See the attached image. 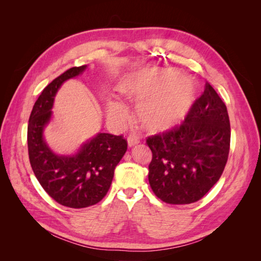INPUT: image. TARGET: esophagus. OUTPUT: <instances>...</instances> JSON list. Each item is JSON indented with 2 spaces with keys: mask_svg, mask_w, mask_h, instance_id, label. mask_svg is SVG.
I'll return each mask as SVG.
<instances>
[{
  "mask_svg": "<svg viewBox=\"0 0 261 261\" xmlns=\"http://www.w3.org/2000/svg\"><path fill=\"white\" fill-rule=\"evenodd\" d=\"M137 144H139V138L137 136H129L127 138V145L129 148L136 146Z\"/></svg>",
  "mask_w": 261,
  "mask_h": 261,
  "instance_id": "1",
  "label": "esophagus"
}]
</instances>
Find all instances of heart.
<instances>
[{
  "label": "heart",
  "mask_w": 261,
  "mask_h": 261,
  "mask_svg": "<svg viewBox=\"0 0 261 261\" xmlns=\"http://www.w3.org/2000/svg\"><path fill=\"white\" fill-rule=\"evenodd\" d=\"M118 90L130 101H138L136 117L141 127L150 133H162L175 127L191 113L198 88L192 77L178 75L171 68H147L126 77ZM107 113L112 122L123 125L128 118L126 107L110 101Z\"/></svg>",
  "instance_id": "b5f03b06"
}]
</instances>
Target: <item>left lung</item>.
Returning <instances> with one entry per match:
<instances>
[{
	"instance_id": "8db88e82",
	"label": "left lung",
	"mask_w": 261,
	"mask_h": 261,
	"mask_svg": "<svg viewBox=\"0 0 261 261\" xmlns=\"http://www.w3.org/2000/svg\"><path fill=\"white\" fill-rule=\"evenodd\" d=\"M230 140L226 107L207 83L179 128L147 139L152 151L148 179L155 196L172 204L202 198L222 175Z\"/></svg>"
}]
</instances>
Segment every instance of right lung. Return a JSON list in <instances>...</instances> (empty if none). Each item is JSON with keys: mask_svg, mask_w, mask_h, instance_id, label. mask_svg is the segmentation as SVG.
Wrapping results in <instances>:
<instances>
[{"mask_svg": "<svg viewBox=\"0 0 261 261\" xmlns=\"http://www.w3.org/2000/svg\"><path fill=\"white\" fill-rule=\"evenodd\" d=\"M87 65L72 67L50 83L39 96L28 124V152L31 168L50 197L69 208H86L107 195L114 170L127 150L122 136L98 133L72 154L54 152L44 138L52 120L54 99L66 81L82 75Z\"/></svg>", "mask_w": 261, "mask_h": 261, "instance_id": "1", "label": "right lung"}]
</instances>
